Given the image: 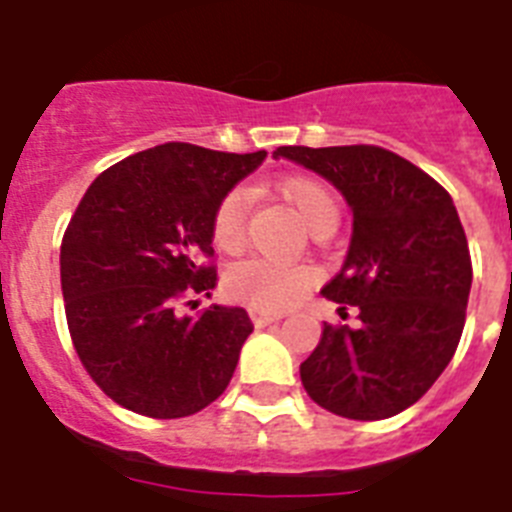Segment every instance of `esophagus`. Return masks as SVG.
<instances>
[{
	"label": "esophagus",
	"mask_w": 512,
	"mask_h": 512,
	"mask_svg": "<svg viewBox=\"0 0 512 512\" xmlns=\"http://www.w3.org/2000/svg\"><path fill=\"white\" fill-rule=\"evenodd\" d=\"M249 316H252V324H255L257 329L268 327V324H273V321L281 319V313H263V311H252Z\"/></svg>",
	"instance_id": "obj_1"
}]
</instances>
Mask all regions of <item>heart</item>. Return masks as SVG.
<instances>
[{"label": "heart", "instance_id": "b5f03b06", "mask_svg": "<svg viewBox=\"0 0 512 512\" xmlns=\"http://www.w3.org/2000/svg\"><path fill=\"white\" fill-rule=\"evenodd\" d=\"M276 191L311 231L335 228L340 220V201L327 183L316 177H284ZM247 239V193L233 188L217 201L212 212V241L223 252H236ZM316 271L303 263H284L273 257H247L228 268L225 292L257 311H284L311 289Z\"/></svg>", "mask_w": 512, "mask_h": 512}]
</instances>
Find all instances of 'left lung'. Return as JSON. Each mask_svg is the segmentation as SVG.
Segmentation results:
<instances>
[{"mask_svg":"<svg viewBox=\"0 0 512 512\" xmlns=\"http://www.w3.org/2000/svg\"><path fill=\"white\" fill-rule=\"evenodd\" d=\"M335 183L353 239L324 297L358 308L361 327L324 324L300 364L308 396L348 420H385L420 401L460 345L473 263L444 185L380 146H281Z\"/></svg>","mask_w":512,"mask_h":512,"instance_id":"obj_1","label":"left lung"}]
</instances>
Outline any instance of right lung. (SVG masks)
Returning a JSON list of instances; mask_svg holds the SVG:
<instances>
[{"instance_id": "obj_1", "label": "right lung", "mask_w": 512, "mask_h": 512, "mask_svg": "<svg viewBox=\"0 0 512 512\" xmlns=\"http://www.w3.org/2000/svg\"><path fill=\"white\" fill-rule=\"evenodd\" d=\"M263 159L164 143L100 172L71 215L60 244L68 332L92 382L124 409L177 420L228 388L252 332L247 311L177 308L215 287L212 212Z\"/></svg>"}]
</instances>
